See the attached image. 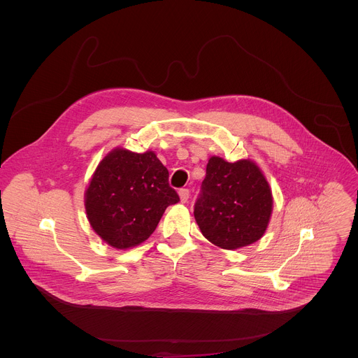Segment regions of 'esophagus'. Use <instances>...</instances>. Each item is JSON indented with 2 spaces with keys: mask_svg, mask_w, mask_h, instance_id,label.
Segmentation results:
<instances>
[{
  "mask_svg": "<svg viewBox=\"0 0 358 358\" xmlns=\"http://www.w3.org/2000/svg\"><path fill=\"white\" fill-rule=\"evenodd\" d=\"M179 197H180V203L186 204L190 197V192L187 189H182V190H179Z\"/></svg>",
  "mask_w": 358,
  "mask_h": 358,
  "instance_id": "34e87169",
  "label": "esophagus"
}]
</instances>
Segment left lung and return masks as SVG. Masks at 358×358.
Returning a JSON list of instances; mask_svg holds the SVG:
<instances>
[{"instance_id":"obj_1","label":"left lung","mask_w":358,"mask_h":358,"mask_svg":"<svg viewBox=\"0 0 358 358\" xmlns=\"http://www.w3.org/2000/svg\"><path fill=\"white\" fill-rule=\"evenodd\" d=\"M273 212L266 176L252 159L229 162L212 155L206 164L194 217L205 238L223 250H238L260 240Z\"/></svg>"}]
</instances>
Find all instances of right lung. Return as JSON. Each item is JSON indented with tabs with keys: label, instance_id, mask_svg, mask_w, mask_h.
I'll return each mask as SVG.
<instances>
[{
	"label": "right lung",
	"instance_id": "add662e5",
	"mask_svg": "<svg viewBox=\"0 0 358 358\" xmlns=\"http://www.w3.org/2000/svg\"><path fill=\"white\" fill-rule=\"evenodd\" d=\"M168 169L152 150L115 148L103 157L85 190V212L94 231L117 250L141 245L153 234L166 206L179 196Z\"/></svg>",
	"mask_w": 358,
	"mask_h": 358
}]
</instances>
